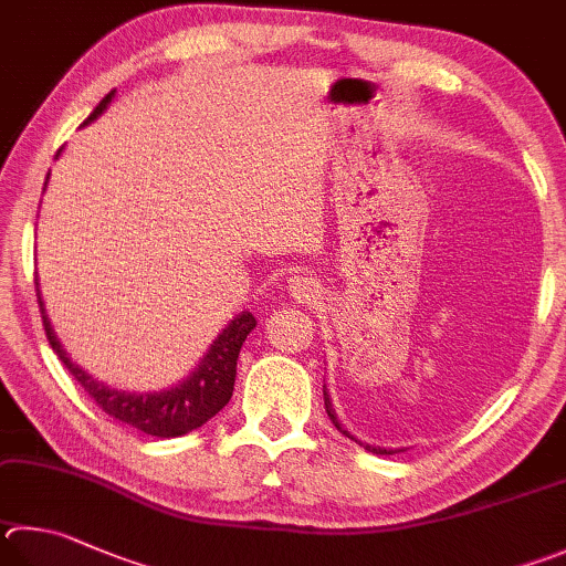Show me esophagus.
Returning a JSON list of instances; mask_svg holds the SVG:
<instances>
[{
    "instance_id": "34e87169",
    "label": "esophagus",
    "mask_w": 566,
    "mask_h": 566,
    "mask_svg": "<svg viewBox=\"0 0 566 566\" xmlns=\"http://www.w3.org/2000/svg\"><path fill=\"white\" fill-rule=\"evenodd\" d=\"M290 292L296 302L312 304L318 300V296H322V286H318L314 276L294 274V276H290Z\"/></svg>"
}]
</instances>
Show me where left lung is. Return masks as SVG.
<instances>
[{
    "label": "left lung",
    "mask_w": 566,
    "mask_h": 566,
    "mask_svg": "<svg viewBox=\"0 0 566 566\" xmlns=\"http://www.w3.org/2000/svg\"><path fill=\"white\" fill-rule=\"evenodd\" d=\"M324 406H326V413H328V418H332V423L336 426V430H342V433L346 436V438H352V440H356L352 433H348V430L338 423V418H336V413H334V408H332V400H328V394H326V386H324ZM358 446L361 448H366L368 453H376V455H394L396 450H390V448H376V446H368V443H361V440H356Z\"/></svg>",
    "instance_id": "left-lung-1"
}]
</instances>
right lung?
I'll return each mask as SVG.
<instances>
[{
  "label": "right lung",
  "instance_id": "1",
  "mask_svg": "<svg viewBox=\"0 0 566 566\" xmlns=\"http://www.w3.org/2000/svg\"><path fill=\"white\" fill-rule=\"evenodd\" d=\"M113 96H116V91H111V94L104 96V101H101L94 113L84 120V126L108 108ZM36 300L49 344L61 358V364L69 368V374L76 378L78 386L84 388L86 394L94 398V403L101 410H106L111 418H116L120 423H128L130 428H138L140 433L156 438H178L190 433V430L208 423L214 413H220V410L230 403L234 390V376H238L240 348L256 324L250 312L238 314L222 328V334L210 344V352L202 356L198 368H195L185 381L168 390H156V394H128V390L104 386L96 381L94 376H88L84 368H78L71 361L64 348H61L54 328H51L39 286Z\"/></svg>",
  "mask_w": 566,
  "mask_h": 566
}]
</instances>
